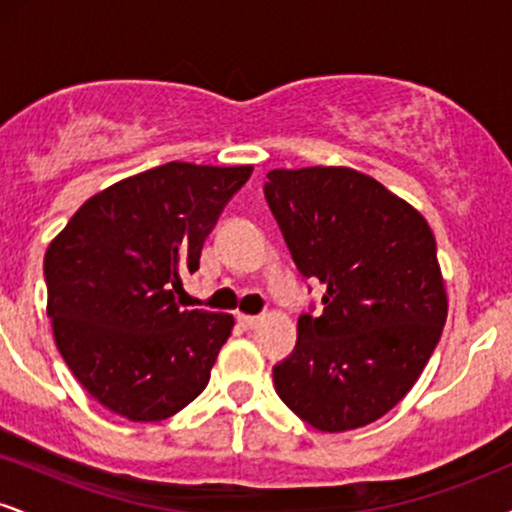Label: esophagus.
I'll return each instance as SVG.
<instances>
[{"label": "esophagus", "instance_id": "obj_1", "mask_svg": "<svg viewBox=\"0 0 512 512\" xmlns=\"http://www.w3.org/2000/svg\"><path fill=\"white\" fill-rule=\"evenodd\" d=\"M238 322H240V325L245 327V330H252V327L260 325V317H257V315H243V313H240V315H238Z\"/></svg>", "mask_w": 512, "mask_h": 512}]
</instances>
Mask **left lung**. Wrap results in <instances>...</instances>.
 I'll use <instances>...</instances> for the list:
<instances>
[{"label":"left lung","instance_id":"1","mask_svg":"<svg viewBox=\"0 0 512 512\" xmlns=\"http://www.w3.org/2000/svg\"><path fill=\"white\" fill-rule=\"evenodd\" d=\"M264 197L298 272L327 289L274 366L276 395L317 431L373 424L419 380L443 332L436 238L419 211L351 168L269 170Z\"/></svg>","mask_w":512,"mask_h":512}]
</instances>
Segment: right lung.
Listing matches in <instances>:
<instances>
[{
  "label": "right lung",
  "mask_w": 512,
  "mask_h": 512,
  "mask_svg": "<svg viewBox=\"0 0 512 512\" xmlns=\"http://www.w3.org/2000/svg\"><path fill=\"white\" fill-rule=\"evenodd\" d=\"M250 173L170 161L98 192L50 243L57 349L105 409L161 421L207 387L233 315L185 310L175 293Z\"/></svg>",
  "instance_id": "obj_1"
}]
</instances>
